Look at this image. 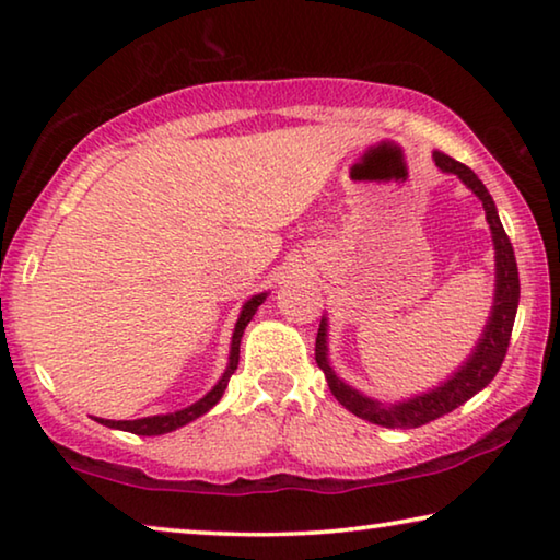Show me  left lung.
<instances>
[{
    "mask_svg": "<svg viewBox=\"0 0 560 560\" xmlns=\"http://www.w3.org/2000/svg\"><path fill=\"white\" fill-rule=\"evenodd\" d=\"M434 163L444 173L459 175V179L471 192L479 197L481 205H485L487 220L491 226V234H494V246H497V299H494V311H491V318L487 324L485 336H481V343L474 350V355L467 360V365L452 377L450 383H444L438 390L428 395L415 397V400H407L400 405L385 407L381 402H373L355 393L353 387H348L343 381H338L336 373L330 371L326 360V320H320L318 336H316V363L320 371H324L330 393L336 395V400L363 420L381 424V428H422L438 417L457 410L469 397L477 395L481 387H487L494 375L499 373L501 363H504L511 330H514V318H516V306H518V269H516V257L514 246H511L509 236L501 226V220L497 214L494 200L487 192V187L481 185V179L471 173V170L444 153H434Z\"/></svg>",
    "mask_w": 560,
    "mask_h": 560,
    "instance_id": "1",
    "label": "left lung"
}]
</instances>
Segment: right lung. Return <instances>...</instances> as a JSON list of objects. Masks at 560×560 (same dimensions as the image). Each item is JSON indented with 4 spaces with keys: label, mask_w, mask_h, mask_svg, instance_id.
<instances>
[{
    "label": "right lung",
    "mask_w": 560,
    "mask_h": 560,
    "mask_svg": "<svg viewBox=\"0 0 560 560\" xmlns=\"http://www.w3.org/2000/svg\"><path fill=\"white\" fill-rule=\"evenodd\" d=\"M264 299H267V293H259V296H252L249 301L244 303L242 308V316L240 320H236V328H234V336H232V353H230V368H226L222 381L217 383L210 393H207L200 402L189 405L185 407V410L179 412H170V415H158V417H143V420H101V417H96V420L101 424H106V428H116V430H126V432H132V434H145V438H153V434H165V432H173L177 428H183V424L197 420V417L205 415L207 410H210L212 405L220 402V397L224 393L226 383H230L232 373L236 371V365H240V343H242V334L246 324H249L252 316L257 314V308L264 303Z\"/></svg>",
    "instance_id": "1"
}]
</instances>
